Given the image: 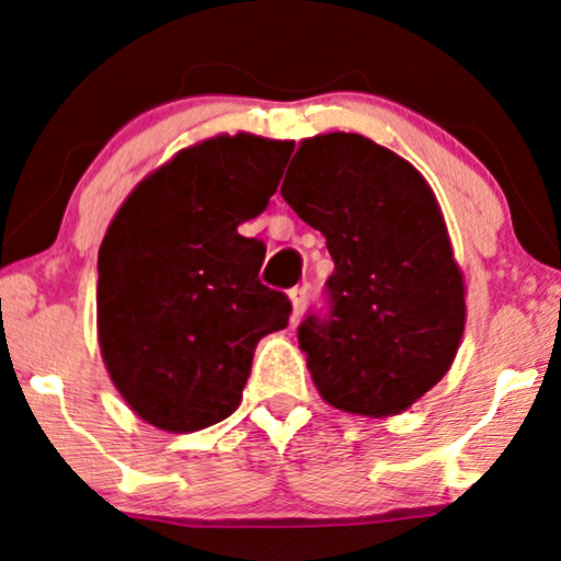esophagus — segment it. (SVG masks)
Instances as JSON below:
<instances>
[{"label": "esophagus", "instance_id": "1", "mask_svg": "<svg viewBox=\"0 0 561 561\" xmlns=\"http://www.w3.org/2000/svg\"><path fill=\"white\" fill-rule=\"evenodd\" d=\"M306 300H308V289L306 287H295L289 289V302H293V321H298L306 310Z\"/></svg>", "mask_w": 561, "mask_h": 561}]
</instances>
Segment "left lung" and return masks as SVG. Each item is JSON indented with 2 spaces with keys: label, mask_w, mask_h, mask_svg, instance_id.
I'll return each instance as SVG.
<instances>
[{
  "label": "left lung",
  "mask_w": 561,
  "mask_h": 561,
  "mask_svg": "<svg viewBox=\"0 0 561 561\" xmlns=\"http://www.w3.org/2000/svg\"><path fill=\"white\" fill-rule=\"evenodd\" d=\"M282 198L327 238L332 310L298 340L321 400L389 417L444 379L465 332V276L431 185L357 133L298 146Z\"/></svg>",
  "instance_id": "left-lung-1"
}]
</instances>
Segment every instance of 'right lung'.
Returning <instances> with one entry per match:
<instances>
[{
  "instance_id": "add662e5",
  "label": "right lung",
  "mask_w": 561,
  "mask_h": 561,
  "mask_svg": "<svg viewBox=\"0 0 561 561\" xmlns=\"http://www.w3.org/2000/svg\"><path fill=\"white\" fill-rule=\"evenodd\" d=\"M293 140L214 135L140 180L99 248L96 329L130 410L170 434L238 410L261 336L289 321L263 287L261 240L238 227L268 206Z\"/></svg>"
}]
</instances>
